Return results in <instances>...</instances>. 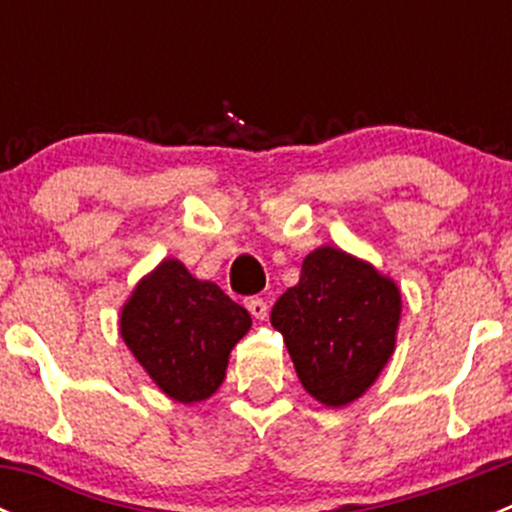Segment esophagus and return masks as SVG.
Returning a JSON list of instances; mask_svg holds the SVG:
<instances>
[{"label":"esophagus","instance_id":"obj_1","mask_svg":"<svg viewBox=\"0 0 512 512\" xmlns=\"http://www.w3.org/2000/svg\"><path fill=\"white\" fill-rule=\"evenodd\" d=\"M245 307L250 309V314L255 319H260V322H265L267 319V302L262 297H250L245 299Z\"/></svg>","mask_w":512,"mask_h":512}]
</instances>
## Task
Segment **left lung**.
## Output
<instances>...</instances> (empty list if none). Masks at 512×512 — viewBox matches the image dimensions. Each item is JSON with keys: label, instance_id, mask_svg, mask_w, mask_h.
Segmentation results:
<instances>
[{"label": "left lung", "instance_id": "1", "mask_svg": "<svg viewBox=\"0 0 512 512\" xmlns=\"http://www.w3.org/2000/svg\"><path fill=\"white\" fill-rule=\"evenodd\" d=\"M270 322L285 334L304 391L329 409L366 394L389 364L401 322V289L371 262L322 245L302 262Z\"/></svg>", "mask_w": 512, "mask_h": 512}]
</instances>
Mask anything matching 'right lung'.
<instances>
[{
	"label": "right lung",
	"mask_w": 512,
	"mask_h": 512,
	"mask_svg": "<svg viewBox=\"0 0 512 512\" xmlns=\"http://www.w3.org/2000/svg\"><path fill=\"white\" fill-rule=\"evenodd\" d=\"M250 327L245 307L175 257L138 280L118 317L126 347L178 404H198L220 389L232 347Z\"/></svg>",
	"instance_id": "obj_1"
}]
</instances>
